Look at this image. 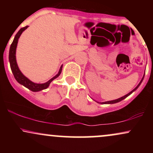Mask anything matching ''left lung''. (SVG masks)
Instances as JSON below:
<instances>
[{"label":"left lung","instance_id":"1","mask_svg":"<svg viewBox=\"0 0 153 153\" xmlns=\"http://www.w3.org/2000/svg\"><path fill=\"white\" fill-rule=\"evenodd\" d=\"M143 78H144V76L143 77V78H142V80H141V81L140 82V83L138 84L137 85V86L136 88H135L134 89H133L132 91H131V92H129V94H127V95H125V96H122V97H121V98H119V99H116V100H113V101H106V102H103V103H108V104H109V103H118V102H119V101H122L123 99H126V98L128 96H129V95H130L131 94H132L133 92H134V91H136L137 90V88L140 86V84H141V82H143Z\"/></svg>","mask_w":153,"mask_h":153}]
</instances>
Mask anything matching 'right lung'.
Listing matches in <instances>:
<instances>
[{
  "label": "right lung",
  "instance_id": "add662e5",
  "mask_svg": "<svg viewBox=\"0 0 153 153\" xmlns=\"http://www.w3.org/2000/svg\"><path fill=\"white\" fill-rule=\"evenodd\" d=\"M28 27H29V26H26L25 27L22 28V29L17 32V34H16L15 37L13 39V42H12L11 45H10V47L9 57H9L10 69H11L13 76H14L16 80H17V82H18L19 83L22 84V85H24V87L27 88L28 89H29V90H31V91L37 92V91H40L42 90H44V89H46L47 88H48L50 82L55 78H57V77L60 75L61 72H62V65L60 67V68H59L58 73H57L55 76L53 77V78H51L50 80H48L47 82H45V83H35V82L31 81L29 79H28L26 76H24V75L22 74V73L20 71V70H19L18 65H17L16 62V50L17 44H18L19 39L20 37L21 34H22L23 31L27 29Z\"/></svg>",
  "mask_w": 153,
  "mask_h": 153
}]
</instances>
